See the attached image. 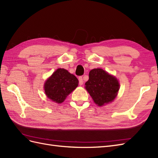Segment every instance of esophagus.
Listing matches in <instances>:
<instances>
[{
    "label": "esophagus",
    "mask_w": 158,
    "mask_h": 158,
    "mask_svg": "<svg viewBox=\"0 0 158 158\" xmlns=\"http://www.w3.org/2000/svg\"><path fill=\"white\" fill-rule=\"evenodd\" d=\"M78 80H79V84H80V85H82L83 82H84L82 77V76H80L79 78H78Z\"/></svg>",
    "instance_id": "1"
}]
</instances>
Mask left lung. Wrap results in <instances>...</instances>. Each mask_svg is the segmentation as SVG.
I'll return each mask as SVG.
<instances>
[{
  "instance_id": "obj_1",
  "label": "left lung",
  "mask_w": 158,
  "mask_h": 158,
  "mask_svg": "<svg viewBox=\"0 0 158 158\" xmlns=\"http://www.w3.org/2000/svg\"><path fill=\"white\" fill-rule=\"evenodd\" d=\"M85 85L86 89L98 106L112 102L119 89L117 78L101 68L93 69L89 72V79Z\"/></svg>"
}]
</instances>
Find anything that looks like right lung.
<instances>
[{"mask_svg":"<svg viewBox=\"0 0 158 158\" xmlns=\"http://www.w3.org/2000/svg\"><path fill=\"white\" fill-rule=\"evenodd\" d=\"M78 85V80L66 70L59 68L53 72L44 85L45 94L57 103H61Z\"/></svg>","mask_w":158,"mask_h":158,"instance_id":"obj_1","label":"right lung"}]
</instances>
